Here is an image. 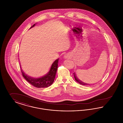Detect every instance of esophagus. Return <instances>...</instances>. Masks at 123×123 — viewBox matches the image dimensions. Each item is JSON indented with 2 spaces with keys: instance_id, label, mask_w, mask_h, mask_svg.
Returning <instances> with one entry per match:
<instances>
[{
  "instance_id": "esophagus-1",
  "label": "esophagus",
  "mask_w": 123,
  "mask_h": 123,
  "mask_svg": "<svg viewBox=\"0 0 123 123\" xmlns=\"http://www.w3.org/2000/svg\"><path fill=\"white\" fill-rule=\"evenodd\" d=\"M70 56H69V55H68V54H65V55L64 56V58L65 59H69V58H70Z\"/></svg>"
}]
</instances>
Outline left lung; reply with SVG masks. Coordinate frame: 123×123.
<instances>
[{
    "label": "left lung",
    "instance_id": "left-lung-1",
    "mask_svg": "<svg viewBox=\"0 0 123 123\" xmlns=\"http://www.w3.org/2000/svg\"><path fill=\"white\" fill-rule=\"evenodd\" d=\"M74 77L75 79V80L76 81V82H78L79 83H80L81 85H89V84H88V83H84L83 82H82L81 81H80L76 76V75L74 73Z\"/></svg>",
    "mask_w": 123,
    "mask_h": 123
}]
</instances>
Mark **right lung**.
Segmentation results:
<instances>
[{
	"instance_id": "obj_1",
	"label": "right lung",
	"mask_w": 123,
	"mask_h": 123,
	"mask_svg": "<svg viewBox=\"0 0 123 123\" xmlns=\"http://www.w3.org/2000/svg\"><path fill=\"white\" fill-rule=\"evenodd\" d=\"M35 24H34L29 29L35 26ZM59 59H56L52 64L50 70L46 75L39 78H33L27 76L23 70H21L23 76L24 78L34 87L38 88H47L51 86L54 81L56 74L58 66V62Z\"/></svg>"
}]
</instances>
